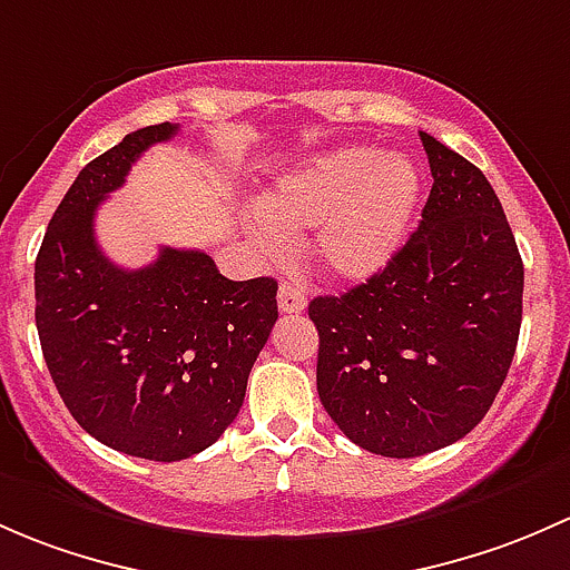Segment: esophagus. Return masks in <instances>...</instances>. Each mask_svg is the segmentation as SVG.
<instances>
[{
	"instance_id": "34e87169",
	"label": "esophagus",
	"mask_w": 570,
	"mask_h": 570,
	"mask_svg": "<svg viewBox=\"0 0 570 570\" xmlns=\"http://www.w3.org/2000/svg\"><path fill=\"white\" fill-rule=\"evenodd\" d=\"M277 304L283 313H302V309L307 307V293H304V287H298L293 283H283L277 293Z\"/></svg>"
}]
</instances>
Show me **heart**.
Listing matches in <instances>:
<instances>
[{"label": "heart", "instance_id": "obj_1", "mask_svg": "<svg viewBox=\"0 0 570 570\" xmlns=\"http://www.w3.org/2000/svg\"><path fill=\"white\" fill-rule=\"evenodd\" d=\"M420 203V173L409 158L375 148H340L285 175L263 199L257 236L268 249L285 233L321 227L315 257L337 279H367L397 255Z\"/></svg>", "mask_w": 570, "mask_h": 570}]
</instances>
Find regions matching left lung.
Returning a JSON list of instances; mask_svg holds the SVG:
<instances>
[{
  "mask_svg": "<svg viewBox=\"0 0 570 570\" xmlns=\"http://www.w3.org/2000/svg\"><path fill=\"white\" fill-rule=\"evenodd\" d=\"M420 139L433 175L420 227L367 283L309 302L321 403L351 442L386 459L466 436L521 328L524 263L500 197L472 161Z\"/></svg>",
  "mask_w": 570,
  "mask_h": 570,
  "instance_id": "8db88e82",
  "label": "left lung"
}]
</instances>
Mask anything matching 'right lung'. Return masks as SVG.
<instances>
[{
	"mask_svg": "<svg viewBox=\"0 0 570 570\" xmlns=\"http://www.w3.org/2000/svg\"><path fill=\"white\" fill-rule=\"evenodd\" d=\"M175 131L139 128L92 158L35 261V324L62 403L98 442L148 461H184L225 433L277 321L272 277L233 283L205 252L173 246L120 268L98 246V205Z\"/></svg>",
	"mask_w": 570,
	"mask_h": 570,
	"instance_id": "right-lung-1",
	"label": "right lung"
}]
</instances>
